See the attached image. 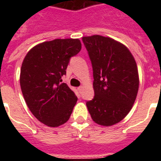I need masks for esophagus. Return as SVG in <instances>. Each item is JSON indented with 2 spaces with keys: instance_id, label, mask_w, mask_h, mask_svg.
I'll use <instances>...</instances> for the list:
<instances>
[{
  "instance_id": "1",
  "label": "esophagus",
  "mask_w": 161,
  "mask_h": 161,
  "mask_svg": "<svg viewBox=\"0 0 161 161\" xmlns=\"http://www.w3.org/2000/svg\"><path fill=\"white\" fill-rule=\"evenodd\" d=\"M83 89H84V86H82V85L77 88V90H78V91H79L80 93H81V92H82V91H83Z\"/></svg>"
}]
</instances>
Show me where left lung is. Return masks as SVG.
Listing matches in <instances>:
<instances>
[{
  "label": "left lung",
  "mask_w": 161,
  "mask_h": 161,
  "mask_svg": "<svg viewBox=\"0 0 161 161\" xmlns=\"http://www.w3.org/2000/svg\"><path fill=\"white\" fill-rule=\"evenodd\" d=\"M93 69L94 98L86 103L92 120L109 127L131 110L139 89L135 58L123 44L101 35L83 37Z\"/></svg>",
  "instance_id": "obj_1"
}]
</instances>
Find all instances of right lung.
I'll return each mask as SVG.
<instances>
[{"label": "right lung", "instance_id": "add662e5", "mask_svg": "<svg viewBox=\"0 0 161 161\" xmlns=\"http://www.w3.org/2000/svg\"><path fill=\"white\" fill-rule=\"evenodd\" d=\"M81 47L78 39H57L33 47L23 60L19 84L24 99L33 115L48 127L65 123L77 103L61 77Z\"/></svg>", "mask_w": 161, "mask_h": 161}]
</instances>
